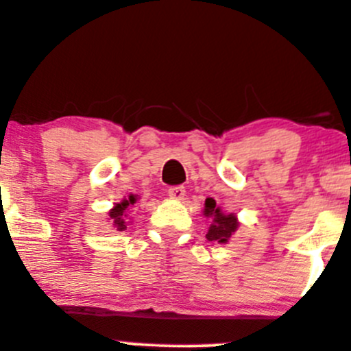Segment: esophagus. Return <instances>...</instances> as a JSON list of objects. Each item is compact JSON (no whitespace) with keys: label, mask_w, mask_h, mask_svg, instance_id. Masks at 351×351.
<instances>
[{"label":"esophagus","mask_w":351,"mask_h":351,"mask_svg":"<svg viewBox=\"0 0 351 351\" xmlns=\"http://www.w3.org/2000/svg\"><path fill=\"white\" fill-rule=\"evenodd\" d=\"M184 195H186L184 186H171L168 189V196H170L171 199H183Z\"/></svg>","instance_id":"1"}]
</instances>
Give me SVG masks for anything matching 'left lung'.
I'll return each mask as SVG.
<instances>
[{"mask_svg": "<svg viewBox=\"0 0 351 351\" xmlns=\"http://www.w3.org/2000/svg\"><path fill=\"white\" fill-rule=\"evenodd\" d=\"M204 215L213 216L211 228H209L206 237L209 241H217V243H228V239L231 237L232 232L236 231L239 223H237L234 215H223L219 211V208L216 206V201L213 198H208L204 203Z\"/></svg>", "mask_w": 351, "mask_h": 351, "instance_id": "obj_1", "label": "left lung"}]
</instances>
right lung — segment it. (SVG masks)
Wrapping results in <instances>:
<instances>
[{
  "label": "right lung",
  "mask_w": 351,
  "mask_h": 351,
  "mask_svg": "<svg viewBox=\"0 0 351 351\" xmlns=\"http://www.w3.org/2000/svg\"><path fill=\"white\" fill-rule=\"evenodd\" d=\"M135 201L136 199L134 195L128 196V199H123L122 203L115 204V208L108 213V216H110V219L114 221L115 228L119 229V231H125V229H127V221H125V216L127 215H125V209L130 206V204H134Z\"/></svg>",
  "instance_id": "add662e5"
}]
</instances>
